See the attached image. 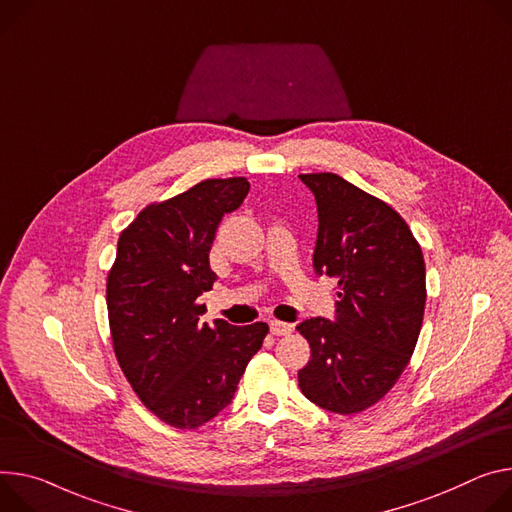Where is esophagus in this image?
<instances>
[{
    "instance_id": "1",
    "label": "esophagus",
    "mask_w": 512,
    "mask_h": 512,
    "mask_svg": "<svg viewBox=\"0 0 512 512\" xmlns=\"http://www.w3.org/2000/svg\"><path fill=\"white\" fill-rule=\"evenodd\" d=\"M269 331L275 337H282V335H290L294 331V327H292V324H288V322H282V320H271L269 322Z\"/></svg>"
}]
</instances>
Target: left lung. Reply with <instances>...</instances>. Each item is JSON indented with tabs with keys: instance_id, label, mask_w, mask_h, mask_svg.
Instances as JSON below:
<instances>
[{
	"instance_id": "obj_1",
	"label": "left lung",
	"mask_w": 512,
	"mask_h": 512,
	"mask_svg": "<svg viewBox=\"0 0 512 512\" xmlns=\"http://www.w3.org/2000/svg\"><path fill=\"white\" fill-rule=\"evenodd\" d=\"M300 179L318 212L312 267L335 277L339 300L333 320L298 324L312 351L298 386L316 406L353 414L384 398L410 361L425 314V259L382 200L335 173Z\"/></svg>"
}]
</instances>
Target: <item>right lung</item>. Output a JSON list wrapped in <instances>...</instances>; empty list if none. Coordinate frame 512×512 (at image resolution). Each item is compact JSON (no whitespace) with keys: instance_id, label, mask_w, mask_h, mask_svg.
<instances>
[{"instance_id":"add662e5","label":"right lung","mask_w":512,"mask_h":512,"mask_svg":"<svg viewBox=\"0 0 512 512\" xmlns=\"http://www.w3.org/2000/svg\"><path fill=\"white\" fill-rule=\"evenodd\" d=\"M249 194L245 177L206 179L134 218L108 275V316L118 363L161 421L196 429L235 398L265 322H200L212 290L210 249L224 214Z\"/></svg>"}]
</instances>
